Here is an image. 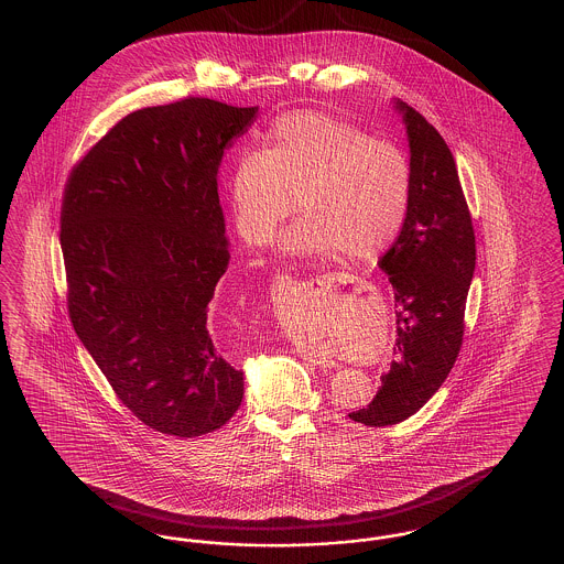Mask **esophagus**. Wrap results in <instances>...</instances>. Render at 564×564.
Instances as JSON below:
<instances>
[{
  "label": "esophagus",
  "mask_w": 564,
  "mask_h": 564,
  "mask_svg": "<svg viewBox=\"0 0 564 564\" xmlns=\"http://www.w3.org/2000/svg\"><path fill=\"white\" fill-rule=\"evenodd\" d=\"M311 285H313V283H311ZM300 357H304L306 361H311L313 366H319V368H334V366H336L329 357L319 355V352H313V350H300Z\"/></svg>",
  "instance_id": "1"
}]
</instances>
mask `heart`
<instances>
[{
	"label": "heart",
	"mask_w": 564,
	"mask_h": 564,
	"mask_svg": "<svg viewBox=\"0 0 564 564\" xmlns=\"http://www.w3.org/2000/svg\"><path fill=\"white\" fill-rule=\"evenodd\" d=\"M228 196L242 239L267 245L295 207L290 253L352 264L380 260L402 232L412 166L402 148L349 120L302 109L281 116L260 150L235 162Z\"/></svg>",
	"instance_id": "1"
}]
</instances>
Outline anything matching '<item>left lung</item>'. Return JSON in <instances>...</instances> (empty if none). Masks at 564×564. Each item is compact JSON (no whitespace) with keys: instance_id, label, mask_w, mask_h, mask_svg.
I'll list each match as a JSON object with an SVG mask.
<instances>
[{"instance_id":"obj_1","label":"left lung","mask_w":564,"mask_h":564,"mask_svg":"<svg viewBox=\"0 0 564 564\" xmlns=\"http://www.w3.org/2000/svg\"><path fill=\"white\" fill-rule=\"evenodd\" d=\"M403 111L412 196L402 232L380 258L395 294V359L355 423L387 427L419 412L455 366L465 334V302L476 269V235L455 159L423 113Z\"/></svg>"}]
</instances>
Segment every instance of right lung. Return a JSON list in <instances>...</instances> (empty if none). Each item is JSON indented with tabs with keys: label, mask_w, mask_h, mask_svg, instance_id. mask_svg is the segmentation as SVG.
<instances>
[{
	"label": "right lung",
	"mask_w": 564,
	"mask_h": 564,
	"mask_svg": "<svg viewBox=\"0 0 564 564\" xmlns=\"http://www.w3.org/2000/svg\"><path fill=\"white\" fill-rule=\"evenodd\" d=\"M256 111L205 97L133 111L63 189L72 325L118 400L166 435L212 433L241 405L207 308L230 264L217 166Z\"/></svg>",
	"instance_id": "add662e5"
}]
</instances>
